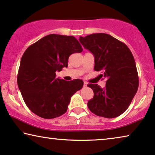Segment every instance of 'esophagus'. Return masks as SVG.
Listing matches in <instances>:
<instances>
[{
  "instance_id": "obj_1",
  "label": "esophagus",
  "mask_w": 155,
  "mask_h": 155,
  "mask_svg": "<svg viewBox=\"0 0 155 155\" xmlns=\"http://www.w3.org/2000/svg\"><path fill=\"white\" fill-rule=\"evenodd\" d=\"M87 85V83L84 81V87H86Z\"/></svg>"
}]
</instances>
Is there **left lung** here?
<instances>
[{"label":"left lung","instance_id":"1","mask_svg":"<svg viewBox=\"0 0 155 155\" xmlns=\"http://www.w3.org/2000/svg\"><path fill=\"white\" fill-rule=\"evenodd\" d=\"M79 41L94 57V70L107 78L106 87L90 84L93 98L90 110L98 116L114 118L125 111L137 93L138 76L134 56L127 46L106 33H93Z\"/></svg>","mask_w":155,"mask_h":155}]
</instances>
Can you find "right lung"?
Masks as SVG:
<instances>
[{"mask_svg": "<svg viewBox=\"0 0 155 155\" xmlns=\"http://www.w3.org/2000/svg\"><path fill=\"white\" fill-rule=\"evenodd\" d=\"M83 51L73 36L51 34L28 47L21 60L17 84L26 104L32 112L52 119L67 111L71 96L82 88L81 79L64 81L56 71L68 66V58Z\"/></svg>", "mask_w": 155, "mask_h": 155, "instance_id": "1", "label": "right lung"}]
</instances>
